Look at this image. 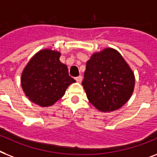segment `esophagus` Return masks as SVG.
Returning <instances> with one entry per match:
<instances>
[{
  "mask_svg": "<svg viewBox=\"0 0 157 157\" xmlns=\"http://www.w3.org/2000/svg\"><path fill=\"white\" fill-rule=\"evenodd\" d=\"M75 80H76V82L81 83V81H82V76H76V77H75Z\"/></svg>",
  "mask_w": 157,
  "mask_h": 157,
  "instance_id": "esophagus-1",
  "label": "esophagus"
}]
</instances>
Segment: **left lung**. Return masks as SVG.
<instances>
[{
    "label": "left lung",
    "mask_w": 157,
    "mask_h": 157,
    "mask_svg": "<svg viewBox=\"0 0 157 157\" xmlns=\"http://www.w3.org/2000/svg\"><path fill=\"white\" fill-rule=\"evenodd\" d=\"M82 85L94 106L102 112L114 111L132 97L135 76L118 51L105 48L87 61Z\"/></svg>",
    "instance_id": "obj_1"
}]
</instances>
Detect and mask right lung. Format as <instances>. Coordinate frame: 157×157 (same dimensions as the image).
Returning <instances> with one entry per match:
<instances>
[{
	"label": "right lung",
	"mask_w": 157,
	"mask_h": 157,
	"mask_svg": "<svg viewBox=\"0 0 157 157\" xmlns=\"http://www.w3.org/2000/svg\"><path fill=\"white\" fill-rule=\"evenodd\" d=\"M59 57L60 53L56 51L41 50L30 59L21 73V87L25 96L43 107L56 102L67 88L76 82Z\"/></svg>",
	"instance_id": "right-lung-1"
}]
</instances>
